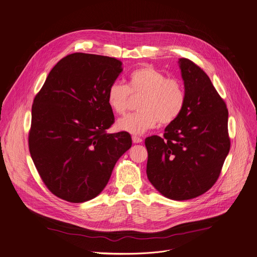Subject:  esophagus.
Listing matches in <instances>:
<instances>
[{"label":"esophagus","instance_id":"obj_1","mask_svg":"<svg viewBox=\"0 0 257 257\" xmlns=\"http://www.w3.org/2000/svg\"><path fill=\"white\" fill-rule=\"evenodd\" d=\"M132 140H133L134 143H141L142 142V138L139 137V136H136V135L132 136Z\"/></svg>","mask_w":257,"mask_h":257}]
</instances>
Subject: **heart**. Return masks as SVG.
<instances>
[{"label":"heart","instance_id":"obj_1","mask_svg":"<svg viewBox=\"0 0 257 257\" xmlns=\"http://www.w3.org/2000/svg\"><path fill=\"white\" fill-rule=\"evenodd\" d=\"M131 95L141 96L137 106L140 111L119 119L117 128L132 134L144 133L158 123H173L182 114L187 99L182 80L167 77L150 65L134 69L129 74L128 87L113 81L107 90V103L115 114L122 115L128 109Z\"/></svg>","mask_w":257,"mask_h":257}]
</instances>
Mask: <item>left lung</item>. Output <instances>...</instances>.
Instances as JSON below:
<instances>
[{
    "label": "left lung",
    "instance_id": "left-lung-1",
    "mask_svg": "<svg viewBox=\"0 0 257 257\" xmlns=\"http://www.w3.org/2000/svg\"><path fill=\"white\" fill-rule=\"evenodd\" d=\"M186 104L163 137L145 139L146 174L164 197L197 198L217 182L230 150L228 109L207 73L188 58L179 60Z\"/></svg>",
    "mask_w": 257,
    "mask_h": 257
}]
</instances>
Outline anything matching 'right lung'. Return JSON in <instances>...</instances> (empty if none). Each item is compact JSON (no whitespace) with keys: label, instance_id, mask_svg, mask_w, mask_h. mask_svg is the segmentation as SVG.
Segmentation results:
<instances>
[{"label":"right lung","instance_id":"add662e5","mask_svg":"<svg viewBox=\"0 0 257 257\" xmlns=\"http://www.w3.org/2000/svg\"><path fill=\"white\" fill-rule=\"evenodd\" d=\"M121 65L114 57L68 54L34 98L29 151L42 182L59 199L83 203L97 197L132 145L126 131L107 133L115 120L107 90Z\"/></svg>","mask_w":257,"mask_h":257}]
</instances>
